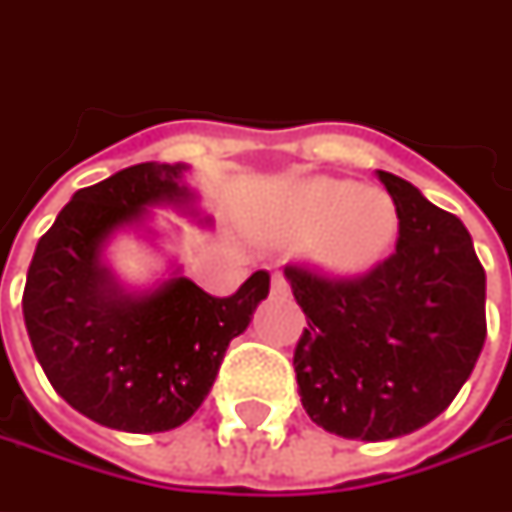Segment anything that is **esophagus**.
<instances>
[{"instance_id": "34e87169", "label": "esophagus", "mask_w": 512, "mask_h": 512, "mask_svg": "<svg viewBox=\"0 0 512 512\" xmlns=\"http://www.w3.org/2000/svg\"><path fill=\"white\" fill-rule=\"evenodd\" d=\"M270 290H273V296H287L290 293V285H287V279L282 273H273V279H270Z\"/></svg>"}]
</instances>
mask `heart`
Returning a JSON list of instances; mask_svg holds the SVG:
<instances>
[{
    "label": "heart",
    "instance_id": "b5f03b06",
    "mask_svg": "<svg viewBox=\"0 0 512 512\" xmlns=\"http://www.w3.org/2000/svg\"><path fill=\"white\" fill-rule=\"evenodd\" d=\"M316 265L339 276L370 270L396 242L399 213L379 187H356L344 179L316 176L290 190L270 216L267 233L276 242H302L312 236Z\"/></svg>",
    "mask_w": 512,
    "mask_h": 512
}]
</instances>
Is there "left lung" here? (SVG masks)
<instances>
[{
  "instance_id": "8db88e82",
  "label": "left lung",
  "mask_w": 512,
  "mask_h": 512,
  "mask_svg": "<svg viewBox=\"0 0 512 512\" xmlns=\"http://www.w3.org/2000/svg\"><path fill=\"white\" fill-rule=\"evenodd\" d=\"M399 213L396 253L359 279L287 265L307 327L293 353L307 416L342 439L384 442L433 422L482 353L484 267L467 227L379 170Z\"/></svg>"
}]
</instances>
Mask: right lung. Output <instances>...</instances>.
<instances>
[{
  "label": "right lung",
  "mask_w": 512,
  "mask_h": 512,
  "mask_svg": "<svg viewBox=\"0 0 512 512\" xmlns=\"http://www.w3.org/2000/svg\"><path fill=\"white\" fill-rule=\"evenodd\" d=\"M187 170L142 162L76 190L28 267L22 313L36 359L73 410L110 430L165 433L185 424L216 382L227 344L270 290L267 270L225 299L179 270L148 290L116 279L105 247L119 230L148 225L150 207L199 216Z\"/></svg>",
  "instance_id": "obj_1"
}]
</instances>
